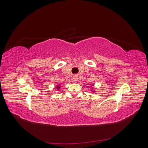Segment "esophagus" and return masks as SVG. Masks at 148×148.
<instances>
[{
    "label": "esophagus",
    "instance_id": "obj_1",
    "mask_svg": "<svg viewBox=\"0 0 148 148\" xmlns=\"http://www.w3.org/2000/svg\"><path fill=\"white\" fill-rule=\"evenodd\" d=\"M78 79V76L77 75H75L73 76V80H74V81H75V82L77 81Z\"/></svg>",
    "mask_w": 148,
    "mask_h": 148
}]
</instances>
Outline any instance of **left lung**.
Returning a JSON list of instances; mask_svg holds the SVG:
<instances>
[{"mask_svg":"<svg viewBox=\"0 0 148 148\" xmlns=\"http://www.w3.org/2000/svg\"><path fill=\"white\" fill-rule=\"evenodd\" d=\"M92 92H96L95 90H92Z\"/></svg>","mask_w":148,"mask_h":148,"instance_id":"left-lung-1","label":"left lung"}]
</instances>
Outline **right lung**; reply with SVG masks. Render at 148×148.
<instances>
[{"instance_id":"obj_1","label":"right lung","mask_w":148,"mask_h":148,"mask_svg":"<svg viewBox=\"0 0 148 148\" xmlns=\"http://www.w3.org/2000/svg\"><path fill=\"white\" fill-rule=\"evenodd\" d=\"M60 84H58L56 86V89L57 90H59V89H60Z\"/></svg>"}]
</instances>
